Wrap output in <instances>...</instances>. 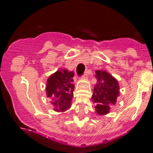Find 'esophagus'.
I'll use <instances>...</instances> for the list:
<instances>
[{
    "label": "esophagus",
    "mask_w": 153,
    "mask_h": 153,
    "mask_svg": "<svg viewBox=\"0 0 153 153\" xmlns=\"http://www.w3.org/2000/svg\"><path fill=\"white\" fill-rule=\"evenodd\" d=\"M82 78L84 80H86L88 78V72H86L84 74V75H83V77H82Z\"/></svg>",
    "instance_id": "esophagus-1"
}]
</instances>
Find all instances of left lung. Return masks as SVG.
<instances>
[{"label":"left lung","instance_id":"left-lung-1","mask_svg":"<svg viewBox=\"0 0 153 153\" xmlns=\"http://www.w3.org/2000/svg\"><path fill=\"white\" fill-rule=\"evenodd\" d=\"M97 83L94 88L92 100L95 105L97 115H105L110 111L111 106L116 104L119 96L120 87L118 81L104 70L95 71Z\"/></svg>","mask_w":153,"mask_h":153}]
</instances>
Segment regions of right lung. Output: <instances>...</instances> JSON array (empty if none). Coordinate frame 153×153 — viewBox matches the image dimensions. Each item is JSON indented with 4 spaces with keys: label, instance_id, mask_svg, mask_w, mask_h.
Here are the masks:
<instances>
[{
    "label": "right lung",
    "instance_id": "add662e5",
    "mask_svg": "<svg viewBox=\"0 0 153 153\" xmlns=\"http://www.w3.org/2000/svg\"><path fill=\"white\" fill-rule=\"evenodd\" d=\"M73 76L72 71L59 69L48 78L46 92L55 112H64L71 107L75 88Z\"/></svg>",
    "mask_w": 153,
    "mask_h": 153
}]
</instances>
